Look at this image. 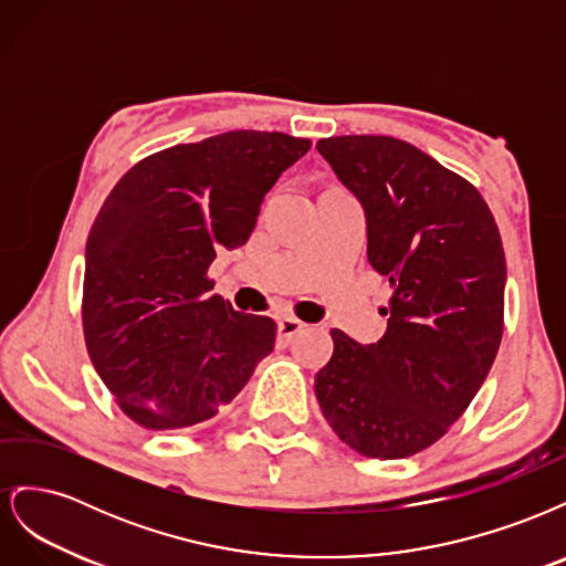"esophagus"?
<instances>
[{"label":"esophagus","mask_w":566,"mask_h":566,"mask_svg":"<svg viewBox=\"0 0 566 566\" xmlns=\"http://www.w3.org/2000/svg\"><path fill=\"white\" fill-rule=\"evenodd\" d=\"M306 328V323L295 316H281L279 318V339L290 342L295 335H300Z\"/></svg>","instance_id":"obj_1"}]
</instances>
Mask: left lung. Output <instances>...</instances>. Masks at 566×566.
Instances as JSON below:
<instances>
[{
	"instance_id": "obj_1",
	"label": "left lung",
	"mask_w": 566,
	"mask_h": 566,
	"mask_svg": "<svg viewBox=\"0 0 566 566\" xmlns=\"http://www.w3.org/2000/svg\"><path fill=\"white\" fill-rule=\"evenodd\" d=\"M364 202L368 262L389 279L387 333L358 345L331 331L316 373L333 432L366 458L397 460L432 447L465 413L503 339L505 252L476 188L394 136L316 144Z\"/></svg>"
}]
</instances>
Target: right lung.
<instances>
[{"mask_svg": "<svg viewBox=\"0 0 566 566\" xmlns=\"http://www.w3.org/2000/svg\"><path fill=\"white\" fill-rule=\"evenodd\" d=\"M310 139L235 129L136 163L84 252L82 328L101 380L146 430L214 418L271 354L276 323L235 312L208 269L241 248L271 186Z\"/></svg>", "mask_w": 566, "mask_h": 566, "instance_id": "add662e5", "label": "right lung"}]
</instances>
